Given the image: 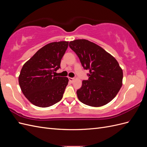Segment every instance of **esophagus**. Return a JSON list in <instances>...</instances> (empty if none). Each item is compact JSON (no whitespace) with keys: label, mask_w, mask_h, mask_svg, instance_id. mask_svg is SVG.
<instances>
[{"label":"esophagus","mask_w":147,"mask_h":147,"mask_svg":"<svg viewBox=\"0 0 147 147\" xmlns=\"http://www.w3.org/2000/svg\"><path fill=\"white\" fill-rule=\"evenodd\" d=\"M69 81L70 82H73L74 81V78H71V77H69Z\"/></svg>","instance_id":"esophagus-1"}]
</instances>
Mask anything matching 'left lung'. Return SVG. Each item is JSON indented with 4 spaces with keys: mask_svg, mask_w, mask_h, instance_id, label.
Masks as SVG:
<instances>
[{
    "mask_svg": "<svg viewBox=\"0 0 147 147\" xmlns=\"http://www.w3.org/2000/svg\"><path fill=\"white\" fill-rule=\"evenodd\" d=\"M69 47L79 57L83 68L90 71L88 80H83L77 91L79 100L94 107L112 100L123 84V70L117 59L88 40H75L69 42Z\"/></svg>",
    "mask_w": 147,
    "mask_h": 147,
    "instance_id": "1",
    "label": "left lung"
}]
</instances>
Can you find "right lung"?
I'll return each mask as SVG.
<instances>
[{"label":"right lung","instance_id":"add662e5","mask_svg":"<svg viewBox=\"0 0 147 147\" xmlns=\"http://www.w3.org/2000/svg\"><path fill=\"white\" fill-rule=\"evenodd\" d=\"M69 42H55L38 50L23 65L18 77L23 94L32 104L48 107L63 98L69 82L67 77L53 75L60 68L61 61Z\"/></svg>","mask_w":147,"mask_h":147}]
</instances>
